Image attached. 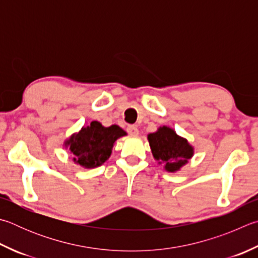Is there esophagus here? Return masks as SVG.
<instances>
[{
    "instance_id": "esophagus-1",
    "label": "esophagus",
    "mask_w": 258,
    "mask_h": 258,
    "mask_svg": "<svg viewBox=\"0 0 258 258\" xmlns=\"http://www.w3.org/2000/svg\"><path fill=\"white\" fill-rule=\"evenodd\" d=\"M127 133L130 135H132V137H137V135L139 134V130H138L137 126L130 125V126H127Z\"/></svg>"
}]
</instances>
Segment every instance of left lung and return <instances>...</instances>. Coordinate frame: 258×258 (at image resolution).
I'll return each mask as SVG.
<instances>
[{"label": "left lung", "instance_id": "8db88e82", "mask_svg": "<svg viewBox=\"0 0 258 258\" xmlns=\"http://www.w3.org/2000/svg\"><path fill=\"white\" fill-rule=\"evenodd\" d=\"M152 156L168 172H176L194 156V148L185 138L169 126H160L157 132L148 134Z\"/></svg>", "mask_w": 258, "mask_h": 258}]
</instances>
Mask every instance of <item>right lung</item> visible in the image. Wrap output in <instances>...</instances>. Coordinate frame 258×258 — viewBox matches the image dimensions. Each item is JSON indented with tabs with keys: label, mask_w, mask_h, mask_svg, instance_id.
<instances>
[{
	"label": "right lung",
	"mask_w": 258,
	"mask_h": 258,
	"mask_svg": "<svg viewBox=\"0 0 258 258\" xmlns=\"http://www.w3.org/2000/svg\"><path fill=\"white\" fill-rule=\"evenodd\" d=\"M126 135L119 126H102L93 120L90 125L82 127L78 133L72 134L64 142L65 148L72 154L73 161L86 169L101 166L111 154L114 143Z\"/></svg>",
	"instance_id": "add662e5"
}]
</instances>
